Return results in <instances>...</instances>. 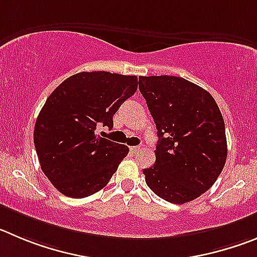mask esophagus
I'll return each instance as SVG.
<instances>
[{"label":"esophagus","mask_w":257,"mask_h":257,"mask_svg":"<svg viewBox=\"0 0 257 257\" xmlns=\"http://www.w3.org/2000/svg\"><path fill=\"white\" fill-rule=\"evenodd\" d=\"M142 150V147L141 146H133V147H131V151L133 153H137V152H140V151Z\"/></svg>","instance_id":"1"}]
</instances>
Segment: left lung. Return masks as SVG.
<instances>
[{"mask_svg": "<svg viewBox=\"0 0 257 257\" xmlns=\"http://www.w3.org/2000/svg\"><path fill=\"white\" fill-rule=\"evenodd\" d=\"M156 128V162L143 170L148 188L174 204L212 188L227 160L224 120L207 90L183 77H140Z\"/></svg>", "mask_w": 257, "mask_h": 257, "instance_id": "left-lung-1", "label": "left lung"}]
</instances>
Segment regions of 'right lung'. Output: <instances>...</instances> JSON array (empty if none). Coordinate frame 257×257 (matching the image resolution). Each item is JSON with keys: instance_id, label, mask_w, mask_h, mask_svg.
Segmentation results:
<instances>
[{"instance_id": "right-lung-1", "label": "right lung", "mask_w": 257, "mask_h": 257, "mask_svg": "<svg viewBox=\"0 0 257 257\" xmlns=\"http://www.w3.org/2000/svg\"><path fill=\"white\" fill-rule=\"evenodd\" d=\"M137 87V76L80 72L50 93L34 145L43 172L63 195L86 198L107 185L129 148L99 137L96 126L112 129V116Z\"/></svg>"}]
</instances>
